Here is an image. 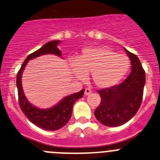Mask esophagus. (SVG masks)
<instances>
[{
    "mask_svg": "<svg viewBox=\"0 0 160 160\" xmlns=\"http://www.w3.org/2000/svg\"><path fill=\"white\" fill-rule=\"evenodd\" d=\"M91 92H92V90H91L90 89H89V88H86V89H85V95L86 96L89 95V94L91 93Z\"/></svg>",
    "mask_w": 160,
    "mask_h": 160,
    "instance_id": "1",
    "label": "esophagus"
}]
</instances>
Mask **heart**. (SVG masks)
<instances>
[{
	"label": "heart",
	"instance_id": "1",
	"mask_svg": "<svg viewBox=\"0 0 160 160\" xmlns=\"http://www.w3.org/2000/svg\"><path fill=\"white\" fill-rule=\"evenodd\" d=\"M130 67L128 56L107 47L84 48L76 60L71 62V71L78 78H83L91 72L92 82L101 89L118 84Z\"/></svg>",
	"mask_w": 160,
	"mask_h": 160
}]
</instances>
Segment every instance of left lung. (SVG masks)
I'll return each mask as SVG.
<instances>
[{"instance_id": "8db88e82", "label": "left lung", "mask_w": 160, "mask_h": 160, "mask_svg": "<svg viewBox=\"0 0 160 160\" xmlns=\"http://www.w3.org/2000/svg\"><path fill=\"white\" fill-rule=\"evenodd\" d=\"M132 70L123 82L97 91L101 100L94 112L97 119L107 127H119L131 119L141 107L145 72L138 56L125 48Z\"/></svg>"}]
</instances>
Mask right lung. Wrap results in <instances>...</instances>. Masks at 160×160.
Wrapping results in <instances>:
<instances>
[{
    "mask_svg": "<svg viewBox=\"0 0 160 160\" xmlns=\"http://www.w3.org/2000/svg\"><path fill=\"white\" fill-rule=\"evenodd\" d=\"M60 42V41H52L44 45L37 51L29 55L24 60L16 76L19 104L22 112L27 118L37 127L45 130L52 131L62 128L68 122L71 117L74 102L78 99L82 97L85 89H82L78 92L65 97L59 104L51 108L40 109L33 106L27 101L22 87L21 78L22 71L29 60L45 54H55L56 56H61V51L57 48V45Z\"/></svg>",
    "mask_w": 160,
    "mask_h": 160,
    "instance_id": "obj_1",
    "label": "right lung"
}]
</instances>
